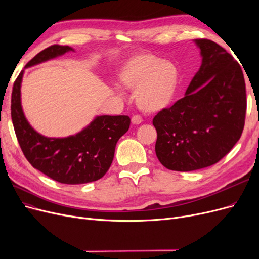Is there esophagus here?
<instances>
[{
  "instance_id": "34e87169",
  "label": "esophagus",
  "mask_w": 259,
  "mask_h": 259,
  "mask_svg": "<svg viewBox=\"0 0 259 259\" xmlns=\"http://www.w3.org/2000/svg\"><path fill=\"white\" fill-rule=\"evenodd\" d=\"M142 122H143V119L139 115H134V116L132 117V123L133 124H136L137 125V124H140Z\"/></svg>"
}]
</instances>
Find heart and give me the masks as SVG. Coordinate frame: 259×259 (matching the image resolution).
Here are the masks:
<instances>
[{
  "mask_svg": "<svg viewBox=\"0 0 259 259\" xmlns=\"http://www.w3.org/2000/svg\"><path fill=\"white\" fill-rule=\"evenodd\" d=\"M119 79L128 89H135L134 100L140 110L155 113L165 109L173 100L178 70L168 60H160L150 53L133 56L123 66Z\"/></svg>",
  "mask_w": 259,
  "mask_h": 259,
  "instance_id": "heart-1",
  "label": "heart"
}]
</instances>
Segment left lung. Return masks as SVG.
I'll return each instance as SVG.
<instances>
[{
	"label": "left lung",
	"instance_id": "1",
	"mask_svg": "<svg viewBox=\"0 0 259 259\" xmlns=\"http://www.w3.org/2000/svg\"><path fill=\"white\" fill-rule=\"evenodd\" d=\"M202 64L186 95L153 117L155 153L177 171L204 168L221 161L240 139L245 123L246 91L241 66L207 38L194 41Z\"/></svg>",
	"mask_w": 259,
	"mask_h": 259
}]
</instances>
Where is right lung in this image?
<instances>
[{"mask_svg":"<svg viewBox=\"0 0 259 259\" xmlns=\"http://www.w3.org/2000/svg\"><path fill=\"white\" fill-rule=\"evenodd\" d=\"M72 48L52 45L31 59L26 68L61 56ZM19 73L12 92V121L21 150L37 170L61 184H86L103 177L110 167L117 140L130 128L127 115H100L83 131L65 138H50L30 126L23 114Z\"/></svg>","mask_w":259,"mask_h":259,"instance_id":"obj_1","label":"right lung"}]
</instances>
